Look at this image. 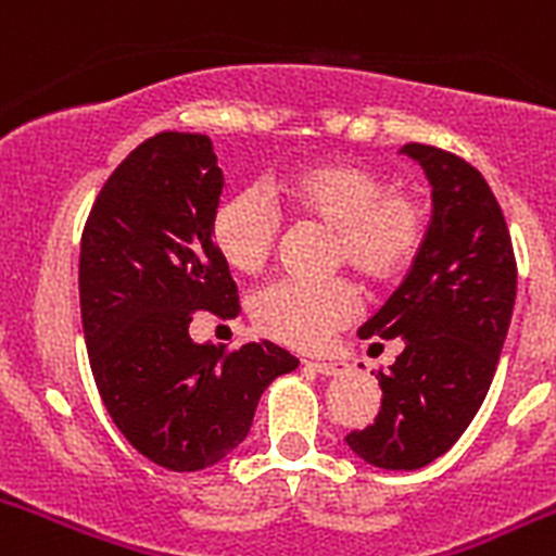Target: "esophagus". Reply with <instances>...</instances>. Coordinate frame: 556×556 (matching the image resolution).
<instances>
[{"label": "esophagus", "mask_w": 556, "mask_h": 556, "mask_svg": "<svg viewBox=\"0 0 556 556\" xmlns=\"http://www.w3.org/2000/svg\"><path fill=\"white\" fill-rule=\"evenodd\" d=\"M303 367L320 372V376H342L348 370L345 362H303Z\"/></svg>", "instance_id": "34e87169"}]
</instances>
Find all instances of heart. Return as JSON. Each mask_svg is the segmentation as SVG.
I'll list each match as a JSON object with an SVG mask.
<instances>
[{"label": "heart", "mask_w": 556, "mask_h": 556, "mask_svg": "<svg viewBox=\"0 0 556 556\" xmlns=\"http://www.w3.org/2000/svg\"><path fill=\"white\" fill-rule=\"evenodd\" d=\"M301 219L331 228L328 262L351 267L367 283L404 273L426 236V208L417 194L390 189L384 175L362 164L328 161L303 166L278 184ZM278 242V214L255 189L236 191L211 214V244L239 275H255ZM358 298L348 281L308 283L281 278L250 303L255 328L283 345L317 351L356 317Z\"/></svg>", "instance_id": "1"}]
</instances>
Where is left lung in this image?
<instances>
[{"mask_svg": "<svg viewBox=\"0 0 556 556\" xmlns=\"http://www.w3.org/2000/svg\"><path fill=\"white\" fill-rule=\"evenodd\" d=\"M401 152L424 166L434 211L404 283L358 328L362 339H404V351L376 376V420L345 437L381 470L426 468L468 429L493 384L518 289L513 239L481 172L429 144Z\"/></svg>", "mask_w": 556, "mask_h": 556, "instance_id": "obj_1", "label": "left lung"}]
</instances>
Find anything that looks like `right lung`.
I'll return each mask as SVG.
<instances>
[{"mask_svg": "<svg viewBox=\"0 0 556 556\" xmlns=\"http://www.w3.org/2000/svg\"><path fill=\"white\" fill-rule=\"evenodd\" d=\"M219 194L211 141L159 132L102 186L80 244L83 331L102 404L132 448L178 473L233 454L262 392L298 367L264 339L223 353L189 337L194 312H239L211 244Z\"/></svg>", "mask_w": 556, "mask_h": 556, "instance_id": "obj_1", "label": "right lung"}]
</instances>
